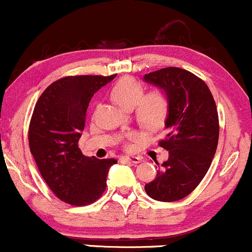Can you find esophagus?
<instances>
[{"label": "esophagus", "instance_id": "obj_1", "mask_svg": "<svg viewBox=\"0 0 252 252\" xmlns=\"http://www.w3.org/2000/svg\"><path fill=\"white\" fill-rule=\"evenodd\" d=\"M122 158H123V160L129 161V162H131L134 164L140 163L141 161H142V158H141V156H123Z\"/></svg>", "mask_w": 252, "mask_h": 252}]
</instances>
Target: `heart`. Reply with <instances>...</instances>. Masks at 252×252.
<instances>
[{"instance_id":"b5f03b06","label":"heart","mask_w":252,"mask_h":252,"mask_svg":"<svg viewBox=\"0 0 252 252\" xmlns=\"http://www.w3.org/2000/svg\"><path fill=\"white\" fill-rule=\"evenodd\" d=\"M111 98L124 109L135 108L137 121L148 129H158L166 122L169 114V98L162 88H154L144 94L142 83L131 77L120 79L111 89ZM138 138L136 131H126L118 141L129 148Z\"/></svg>"}]
</instances>
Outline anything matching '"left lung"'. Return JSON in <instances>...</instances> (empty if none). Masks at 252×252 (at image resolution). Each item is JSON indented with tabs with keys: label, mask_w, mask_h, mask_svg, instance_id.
Masks as SVG:
<instances>
[{
	"label": "left lung",
	"mask_w": 252,
	"mask_h": 252,
	"mask_svg": "<svg viewBox=\"0 0 252 252\" xmlns=\"http://www.w3.org/2000/svg\"><path fill=\"white\" fill-rule=\"evenodd\" d=\"M144 80L162 88L169 98L167 134L158 141V146L168 150V160L144 189L155 200H181L200 184L216 154L219 138L216 102L206 83L184 68H161L146 74Z\"/></svg>",
	"instance_id": "8db88e82"
}]
</instances>
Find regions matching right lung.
<instances>
[{"instance_id":"obj_1","label":"right lung","mask_w":252,"mask_h":252,"mask_svg":"<svg viewBox=\"0 0 252 252\" xmlns=\"http://www.w3.org/2000/svg\"><path fill=\"white\" fill-rule=\"evenodd\" d=\"M115 77L60 78L42 92L32 115L28 142L40 174L57 198L72 206L99 199L106 189L109 168L117 162L88 158L78 146L90 100Z\"/></svg>"}]
</instances>
